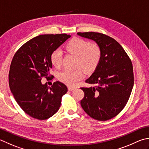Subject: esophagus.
<instances>
[{"mask_svg": "<svg viewBox=\"0 0 149 149\" xmlns=\"http://www.w3.org/2000/svg\"><path fill=\"white\" fill-rule=\"evenodd\" d=\"M68 88L69 90H70V91H72V90H75L76 88H75V87H74V86H68Z\"/></svg>", "mask_w": 149, "mask_h": 149, "instance_id": "1", "label": "esophagus"}]
</instances>
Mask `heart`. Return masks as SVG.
Instances as JSON below:
<instances>
[{
  "label": "heart",
  "mask_w": 149,
  "mask_h": 149,
  "mask_svg": "<svg viewBox=\"0 0 149 149\" xmlns=\"http://www.w3.org/2000/svg\"><path fill=\"white\" fill-rule=\"evenodd\" d=\"M69 53L77 57V67L81 68L75 70H65L59 74V79L68 85L73 86L78 81L82 79L84 74L94 72L97 68L101 58V50L97 44L90 43L85 40L74 38L66 46ZM51 62L55 67L59 68L62 61V52L56 49L52 54Z\"/></svg>",
  "instance_id": "1"
}]
</instances>
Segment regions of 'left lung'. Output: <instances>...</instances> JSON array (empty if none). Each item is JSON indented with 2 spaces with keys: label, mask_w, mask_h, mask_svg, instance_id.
<instances>
[{
  "label": "left lung",
  "mask_w": 149,
  "mask_h": 149,
  "mask_svg": "<svg viewBox=\"0 0 149 149\" xmlns=\"http://www.w3.org/2000/svg\"><path fill=\"white\" fill-rule=\"evenodd\" d=\"M77 35L94 40L101 50L100 63L86 80L95 86L81 88L84 93L81 105L94 119L109 120L120 113L129 101L134 86L132 62L113 38L92 31L78 32Z\"/></svg>",
  "instance_id": "8db88e82"
}]
</instances>
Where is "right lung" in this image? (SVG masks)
Returning a JSON list of instances; mask_svg holds the SVG:
<instances>
[{"instance_id":"add662e5","label":"right lung","mask_w":149,"mask_h":149,"mask_svg":"<svg viewBox=\"0 0 149 149\" xmlns=\"http://www.w3.org/2000/svg\"><path fill=\"white\" fill-rule=\"evenodd\" d=\"M70 37L66 33L40 35L24 44L14 55L9 85L17 103L32 118L47 119L59 109L67 86L56 81L49 87L41 79H49L51 55Z\"/></svg>"}]
</instances>
